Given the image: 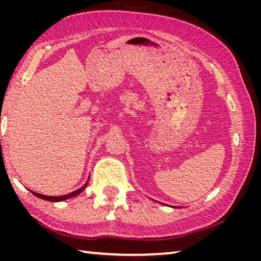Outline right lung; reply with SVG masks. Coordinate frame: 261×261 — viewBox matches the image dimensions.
I'll list each match as a JSON object with an SVG mask.
<instances>
[{"mask_svg":"<svg viewBox=\"0 0 261 261\" xmlns=\"http://www.w3.org/2000/svg\"><path fill=\"white\" fill-rule=\"evenodd\" d=\"M88 180H89V179H88ZM88 180H87V183H86L83 187L78 188L77 191H75V192H73V193H69V194H67V195H64V196H45V195H42V194L35 193V192H33V191H30V192L33 193L35 196L39 197V198H41V199L49 200V201H52V202H58V201H63V200H65V199H69V198H72V197H75V196H77V195H80V194L84 191V189L86 188V186L88 185Z\"/></svg>","mask_w":261,"mask_h":261,"instance_id":"right-lung-1","label":"right lung"}]
</instances>
